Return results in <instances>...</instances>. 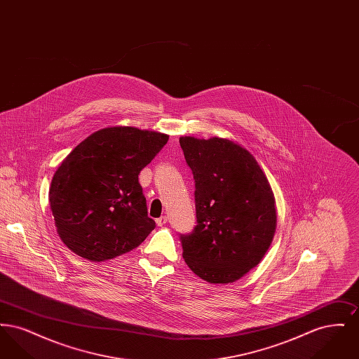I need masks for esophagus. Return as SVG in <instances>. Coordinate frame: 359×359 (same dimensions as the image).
<instances>
[{"mask_svg": "<svg viewBox=\"0 0 359 359\" xmlns=\"http://www.w3.org/2000/svg\"><path fill=\"white\" fill-rule=\"evenodd\" d=\"M168 221V217H165V215H163V217H160V218H157L156 219V223H157V226L158 227H161V226H164L165 223Z\"/></svg>", "mask_w": 359, "mask_h": 359, "instance_id": "obj_1", "label": "esophagus"}]
</instances>
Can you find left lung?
<instances>
[{
  "mask_svg": "<svg viewBox=\"0 0 359 359\" xmlns=\"http://www.w3.org/2000/svg\"><path fill=\"white\" fill-rule=\"evenodd\" d=\"M179 142L195 180L198 223L180 234L183 258L207 283H234L273 241L272 188L253 154L231 140L186 136Z\"/></svg>",
  "mask_w": 359,
  "mask_h": 359,
  "instance_id": "8db88e82",
  "label": "left lung"
}]
</instances>
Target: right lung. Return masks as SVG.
I'll list each match as a JSON object with an SVG mask.
<instances>
[{
	"label": "right lung",
	"instance_id": "1",
	"mask_svg": "<svg viewBox=\"0 0 359 359\" xmlns=\"http://www.w3.org/2000/svg\"><path fill=\"white\" fill-rule=\"evenodd\" d=\"M168 135L133 126L104 128L87 137L52 177L50 205L65 245L88 261L137 248L156 227L138 175Z\"/></svg>",
	"mask_w": 359,
	"mask_h": 359
}]
</instances>
